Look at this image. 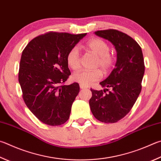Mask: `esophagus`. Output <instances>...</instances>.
Wrapping results in <instances>:
<instances>
[{
  "label": "esophagus",
  "mask_w": 161,
  "mask_h": 161,
  "mask_svg": "<svg viewBox=\"0 0 161 161\" xmlns=\"http://www.w3.org/2000/svg\"><path fill=\"white\" fill-rule=\"evenodd\" d=\"M80 87L81 89H86V86H84L83 85H81V84H80Z\"/></svg>",
  "instance_id": "34e87169"
}]
</instances>
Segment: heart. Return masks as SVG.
<instances>
[{
	"label": "heart",
	"mask_w": 161,
	"mask_h": 161,
	"mask_svg": "<svg viewBox=\"0 0 161 161\" xmlns=\"http://www.w3.org/2000/svg\"><path fill=\"white\" fill-rule=\"evenodd\" d=\"M85 48L87 51L97 55L98 60L96 67H101L104 71H108L112 68L115 63V57L110 53V46L104 40L94 38L86 43ZM67 64L73 70H77L80 68L81 56L77 47H72L67 54ZM103 77L100 69L94 70H81L75 73L72 76L73 81L84 86L92 85L95 81H99Z\"/></svg>",
	"instance_id": "obj_1"
}]
</instances>
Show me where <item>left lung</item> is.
<instances>
[{
  "instance_id": "1",
  "label": "left lung",
  "mask_w": 161,
  "mask_h": 161,
  "mask_svg": "<svg viewBox=\"0 0 161 161\" xmlns=\"http://www.w3.org/2000/svg\"><path fill=\"white\" fill-rule=\"evenodd\" d=\"M96 35L108 40L117 51L115 68L100 82L106 89H91L89 106L93 116L102 122L114 123L130 112L142 90L145 66L142 48L135 40L116 30H100ZM110 88L109 93L104 94Z\"/></svg>"
}]
</instances>
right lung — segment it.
Returning a JSON list of instances; mask_svg holds the SVG:
<instances>
[{
    "label": "right lung",
    "mask_w": 161,
    "mask_h": 161,
    "mask_svg": "<svg viewBox=\"0 0 161 161\" xmlns=\"http://www.w3.org/2000/svg\"><path fill=\"white\" fill-rule=\"evenodd\" d=\"M86 35L48 32L35 37L22 51L18 75L22 97L43 123L58 126L69 118L80 85H62L71 75L66 57Z\"/></svg>",
    "instance_id": "right-lung-1"
}]
</instances>
